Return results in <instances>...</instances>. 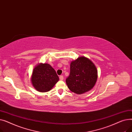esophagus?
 I'll use <instances>...</instances> for the list:
<instances>
[{
	"label": "esophagus",
	"instance_id": "obj_1",
	"mask_svg": "<svg viewBox=\"0 0 132 132\" xmlns=\"http://www.w3.org/2000/svg\"><path fill=\"white\" fill-rule=\"evenodd\" d=\"M59 79L61 81H62L64 80V77H63V76H62V75H60L59 77Z\"/></svg>",
	"mask_w": 132,
	"mask_h": 132
}]
</instances>
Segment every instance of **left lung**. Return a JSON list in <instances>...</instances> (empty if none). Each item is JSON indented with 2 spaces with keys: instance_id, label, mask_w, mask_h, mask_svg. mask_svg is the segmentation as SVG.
<instances>
[{
  "instance_id": "1",
  "label": "left lung",
  "mask_w": 132,
  "mask_h": 132,
  "mask_svg": "<svg viewBox=\"0 0 132 132\" xmlns=\"http://www.w3.org/2000/svg\"><path fill=\"white\" fill-rule=\"evenodd\" d=\"M97 78L95 64L89 58L82 56L71 62L70 74L66 82L71 92L80 95L92 89Z\"/></svg>"
}]
</instances>
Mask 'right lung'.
<instances>
[{"label": "right lung", "mask_w": 132, "mask_h": 132, "mask_svg": "<svg viewBox=\"0 0 132 132\" xmlns=\"http://www.w3.org/2000/svg\"><path fill=\"white\" fill-rule=\"evenodd\" d=\"M59 79L56 72L50 65L39 63L34 68L31 82L37 91L45 93L51 90Z\"/></svg>", "instance_id": "add662e5"}]
</instances>
